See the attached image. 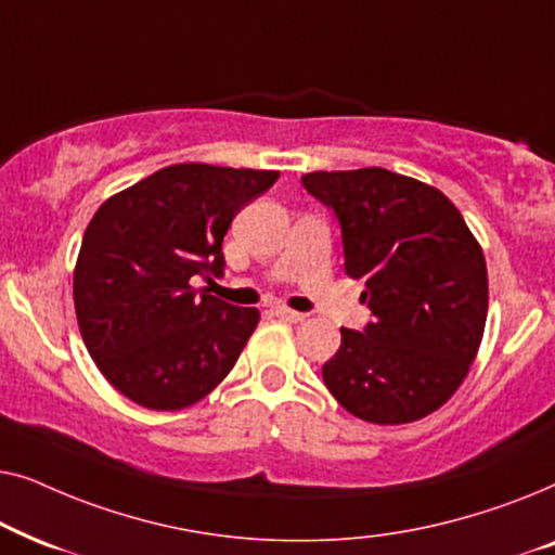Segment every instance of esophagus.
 <instances>
[{"instance_id": "esophagus-1", "label": "esophagus", "mask_w": 555, "mask_h": 555, "mask_svg": "<svg viewBox=\"0 0 555 555\" xmlns=\"http://www.w3.org/2000/svg\"><path fill=\"white\" fill-rule=\"evenodd\" d=\"M275 315L283 318V321H287V323H302V321H306V313H298V310H291V308H283V306L275 308Z\"/></svg>"}]
</instances>
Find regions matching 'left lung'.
I'll return each mask as SVG.
<instances>
[{"mask_svg":"<svg viewBox=\"0 0 555 555\" xmlns=\"http://www.w3.org/2000/svg\"><path fill=\"white\" fill-rule=\"evenodd\" d=\"M333 209L346 275L361 280L371 321L340 328L323 363L338 404L374 424H406L465 382L488 318V268L460 209L435 186L378 169L300 179Z\"/></svg>","mask_w":555,"mask_h":555,"instance_id":"left-lung-1","label":"left lung"}]
</instances>
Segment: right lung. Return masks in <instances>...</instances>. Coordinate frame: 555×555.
<instances>
[{"mask_svg":"<svg viewBox=\"0 0 555 555\" xmlns=\"http://www.w3.org/2000/svg\"><path fill=\"white\" fill-rule=\"evenodd\" d=\"M278 177L166 166L90 219L73 275L75 313L95 366L124 397L156 412L192 406L237 363L260 313L194 283L224 275L232 219Z\"/></svg>","mask_w":555,"mask_h":555,"instance_id":"add662e5","label":"right lung"}]
</instances>
